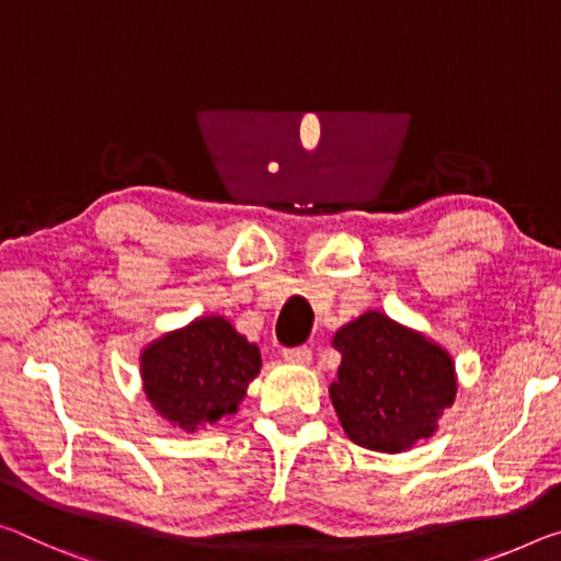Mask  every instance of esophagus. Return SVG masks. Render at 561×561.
<instances>
[{
	"label": "esophagus",
	"mask_w": 561,
	"mask_h": 561,
	"mask_svg": "<svg viewBox=\"0 0 561 561\" xmlns=\"http://www.w3.org/2000/svg\"><path fill=\"white\" fill-rule=\"evenodd\" d=\"M284 362L287 364H297V367H307L309 362H312V352L307 350V346H295V350H284Z\"/></svg>",
	"instance_id": "obj_1"
}]
</instances>
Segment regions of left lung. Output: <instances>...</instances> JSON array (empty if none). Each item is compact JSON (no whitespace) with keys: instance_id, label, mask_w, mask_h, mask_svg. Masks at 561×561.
Returning a JSON list of instances; mask_svg holds the SVG:
<instances>
[{"instance_id":"8db88e82","label":"left lung","mask_w":561,"mask_h":561,"mask_svg":"<svg viewBox=\"0 0 561 561\" xmlns=\"http://www.w3.org/2000/svg\"><path fill=\"white\" fill-rule=\"evenodd\" d=\"M332 344L342 364L329 399L354 444L399 455L437 432L457 399L455 359L442 344L377 309L336 329Z\"/></svg>"}]
</instances>
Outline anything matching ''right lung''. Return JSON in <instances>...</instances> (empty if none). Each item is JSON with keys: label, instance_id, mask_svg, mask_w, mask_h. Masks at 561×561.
<instances>
[{"label": "right lung", "instance_id": "obj_1", "mask_svg": "<svg viewBox=\"0 0 561 561\" xmlns=\"http://www.w3.org/2000/svg\"><path fill=\"white\" fill-rule=\"evenodd\" d=\"M262 369L260 346L229 319L211 314L167 332L141 350V387L154 412L186 434L237 414Z\"/></svg>", "mask_w": 561, "mask_h": 561}]
</instances>
